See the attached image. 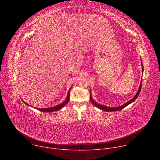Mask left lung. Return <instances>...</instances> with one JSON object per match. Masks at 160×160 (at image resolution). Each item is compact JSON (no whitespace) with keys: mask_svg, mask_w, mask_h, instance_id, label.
I'll use <instances>...</instances> for the list:
<instances>
[{"mask_svg":"<svg viewBox=\"0 0 160 160\" xmlns=\"http://www.w3.org/2000/svg\"><path fill=\"white\" fill-rule=\"evenodd\" d=\"M142 72H143V71H144V68H143V64H142ZM141 88H142V81H141V83L139 88V90H138V92H137L136 95L135 96V97H134L132 99H131L130 101H129L128 102H127V103H125V104H123V105H122V106H119V107L109 108V107H107V106H102V105L98 104H97L96 102H95V101H93V99H92V97H91V94H90V98L91 102H92V104H93L94 106H96L97 108H99V109H102V110H103V111H116L121 110L122 109H123V108H125L127 106H128L129 104H130V103H132V102H133V101L137 99V98H138V97L139 96V94H140V92H141Z\"/></svg>","mask_w":160,"mask_h":160,"instance_id":"8db88e82","label":"left lung"}]
</instances>
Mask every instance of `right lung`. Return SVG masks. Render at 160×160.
Instances as JSON below:
<instances>
[{
    "instance_id": "obj_1",
    "label": "right lung",
    "mask_w": 160,
    "mask_h": 160,
    "mask_svg": "<svg viewBox=\"0 0 160 160\" xmlns=\"http://www.w3.org/2000/svg\"><path fill=\"white\" fill-rule=\"evenodd\" d=\"M70 89L69 90V91H68V96H67V98L63 102H62L61 104L58 105V106H56L54 107H52V108H37V109L39 110V111H43V112H54V111H58V110H59L61 109L62 107H64L65 105H66L68 104V102H69V100H70ZM24 102V101H23ZM27 105H28L30 106L29 104H27L26 102H25Z\"/></svg>"
}]
</instances>
